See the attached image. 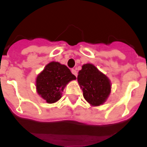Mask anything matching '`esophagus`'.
Listing matches in <instances>:
<instances>
[{"mask_svg": "<svg viewBox=\"0 0 147 147\" xmlns=\"http://www.w3.org/2000/svg\"><path fill=\"white\" fill-rule=\"evenodd\" d=\"M71 72H72V74H73V75H75V76L77 77V75H78V73H77L76 69H71Z\"/></svg>", "mask_w": 147, "mask_h": 147, "instance_id": "obj_1", "label": "esophagus"}]
</instances>
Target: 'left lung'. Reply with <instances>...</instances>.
Listing matches in <instances>:
<instances>
[{
  "mask_svg": "<svg viewBox=\"0 0 147 147\" xmlns=\"http://www.w3.org/2000/svg\"><path fill=\"white\" fill-rule=\"evenodd\" d=\"M78 82L85 99L92 106H99L106 101L111 89L109 78L94 65H83L78 71Z\"/></svg>",
  "mask_w": 147,
  "mask_h": 147,
  "instance_id": "left-lung-1",
  "label": "left lung"
}]
</instances>
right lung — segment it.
<instances>
[{
	"mask_svg": "<svg viewBox=\"0 0 147 147\" xmlns=\"http://www.w3.org/2000/svg\"><path fill=\"white\" fill-rule=\"evenodd\" d=\"M76 77L65 65L51 62L36 78V92L47 103L56 102L62 97V92L69 82Z\"/></svg>",
	"mask_w": 147,
	"mask_h": 147,
	"instance_id": "add662e5",
	"label": "right lung"
}]
</instances>
